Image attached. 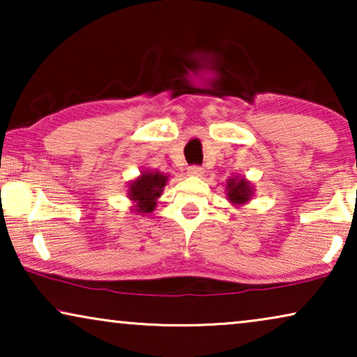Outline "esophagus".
I'll use <instances>...</instances> for the list:
<instances>
[{"label": "esophagus", "mask_w": 357, "mask_h": 357, "mask_svg": "<svg viewBox=\"0 0 357 357\" xmlns=\"http://www.w3.org/2000/svg\"><path fill=\"white\" fill-rule=\"evenodd\" d=\"M203 167H199V165H190L188 167V174L193 175V177H202L203 175Z\"/></svg>", "instance_id": "obj_1"}]
</instances>
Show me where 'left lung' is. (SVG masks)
<instances>
[{
	"instance_id": "8db88e82",
	"label": "left lung",
	"mask_w": 357,
	"mask_h": 357,
	"mask_svg": "<svg viewBox=\"0 0 357 357\" xmlns=\"http://www.w3.org/2000/svg\"><path fill=\"white\" fill-rule=\"evenodd\" d=\"M226 192L227 199L234 204V206H242V204L250 202L253 195V187L252 183L243 177H232L227 180Z\"/></svg>"
}]
</instances>
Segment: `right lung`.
I'll return each instance as SVG.
<instances>
[{"label": "right lung", "mask_w": 357, "mask_h": 357, "mask_svg": "<svg viewBox=\"0 0 357 357\" xmlns=\"http://www.w3.org/2000/svg\"><path fill=\"white\" fill-rule=\"evenodd\" d=\"M169 175H164L155 170H143L141 175L130 183L128 197L135 203L136 213H153L158 198L162 195Z\"/></svg>", "instance_id": "1"}]
</instances>
